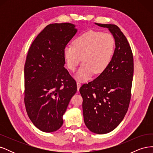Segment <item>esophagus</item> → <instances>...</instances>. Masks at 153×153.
<instances>
[{
    "label": "esophagus",
    "mask_w": 153,
    "mask_h": 153,
    "mask_svg": "<svg viewBox=\"0 0 153 153\" xmlns=\"http://www.w3.org/2000/svg\"><path fill=\"white\" fill-rule=\"evenodd\" d=\"M76 85H77V89L78 91V90H79V89H80V87H81V83L79 82H76Z\"/></svg>",
    "instance_id": "34e87169"
}]
</instances>
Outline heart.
Instances as JSON below:
<instances>
[{
    "label": "heart",
    "mask_w": 153,
    "mask_h": 153,
    "mask_svg": "<svg viewBox=\"0 0 153 153\" xmlns=\"http://www.w3.org/2000/svg\"><path fill=\"white\" fill-rule=\"evenodd\" d=\"M115 49V39L110 33L97 30L84 32L65 46L63 55L68 68L74 71L83 63L75 75L76 80L86 81L95 72L100 74L108 67Z\"/></svg>",
    "instance_id": "b5f03b06"
}]
</instances>
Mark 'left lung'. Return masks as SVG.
I'll return each mask as SVG.
<instances>
[{
  "label": "left lung",
  "instance_id": "1",
  "mask_svg": "<svg viewBox=\"0 0 153 153\" xmlns=\"http://www.w3.org/2000/svg\"><path fill=\"white\" fill-rule=\"evenodd\" d=\"M95 24L108 29L115 48L108 67L94 80L80 88L84 123L97 134L113 131L126 115L131 99L133 57L130 46L119 27Z\"/></svg>",
  "mask_w": 153,
  "mask_h": 153
}]
</instances>
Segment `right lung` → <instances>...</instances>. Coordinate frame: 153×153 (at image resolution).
Listing matches in <instances>:
<instances>
[{
	"mask_svg": "<svg viewBox=\"0 0 153 153\" xmlns=\"http://www.w3.org/2000/svg\"><path fill=\"white\" fill-rule=\"evenodd\" d=\"M69 23L48 25L32 42L24 67V102L30 121L41 131H57L77 87L65 68L63 50L77 32Z\"/></svg>",
	"mask_w": 153,
	"mask_h": 153,
	"instance_id": "obj_1",
	"label": "right lung"
}]
</instances>
